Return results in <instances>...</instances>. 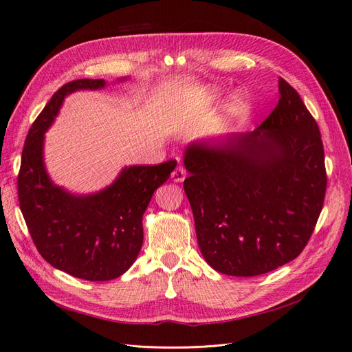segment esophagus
I'll use <instances>...</instances> for the list:
<instances>
[{
  "mask_svg": "<svg viewBox=\"0 0 352 352\" xmlns=\"http://www.w3.org/2000/svg\"><path fill=\"white\" fill-rule=\"evenodd\" d=\"M185 177H186V170L184 166H177L172 172V179L175 182H182Z\"/></svg>",
  "mask_w": 352,
  "mask_h": 352,
  "instance_id": "1",
  "label": "esophagus"
}]
</instances>
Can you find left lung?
Segmentation results:
<instances>
[{
    "label": "left lung",
    "mask_w": 352,
    "mask_h": 352,
    "mask_svg": "<svg viewBox=\"0 0 352 352\" xmlns=\"http://www.w3.org/2000/svg\"><path fill=\"white\" fill-rule=\"evenodd\" d=\"M280 98L258 129L185 153L184 188L199 250L212 269L258 276L292 261L320 216L327 176L317 122L279 79Z\"/></svg>",
    "instance_id": "obj_1"
}]
</instances>
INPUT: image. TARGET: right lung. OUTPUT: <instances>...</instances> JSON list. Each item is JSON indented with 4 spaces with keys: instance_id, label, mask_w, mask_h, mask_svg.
<instances>
[{
    "instance_id": "add662e5",
    "label": "right lung",
    "mask_w": 352,
    "mask_h": 352,
    "mask_svg": "<svg viewBox=\"0 0 352 352\" xmlns=\"http://www.w3.org/2000/svg\"><path fill=\"white\" fill-rule=\"evenodd\" d=\"M104 85V79H78L52 95L30 126L17 176L20 210L42 258L92 282L119 278L133 264L144 241V212L176 167V160L126 167L113 185L88 197L70 195L51 184L42 162L44 132L67 94Z\"/></svg>"
}]
</instances>
